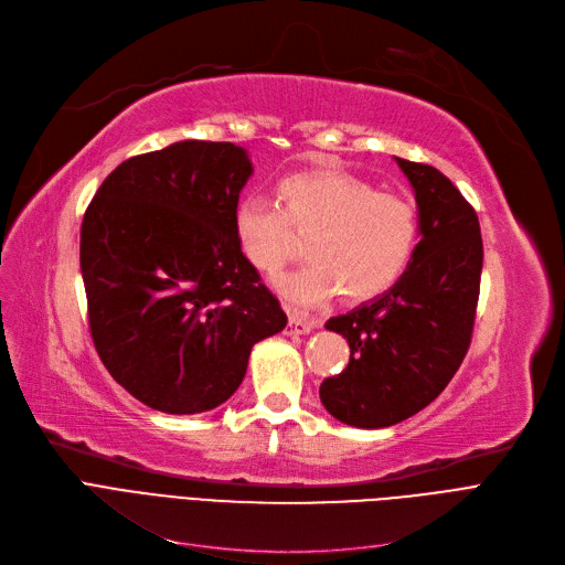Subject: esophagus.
I'll return each mask as SVG.
<instances>
[{"label": "esophagus", "instance_id": "esophagus-1", "mask_svg": "<svg viewBox=\"0 0 565 565\" xmlns=\"http://www.w3.org/2000/svg\"><path fill=\"white\" fill-rule=\"evenodd\" d=\"M315 326H317V321H308V319L298 317V315H289L285 333L287 335H306V333H310Z\"/></svg>", "mask_w": 565, "mask_h": 565}]
</instances>
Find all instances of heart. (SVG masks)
Listing matches in <instances>:
<instances>
[{
    "label": "heart",
    "instance_id": "b5f03b06",
    "mask_svg": "<svg viewBox=\"0 0 565 565\" xmlns=\"http://www.w3.org/2000/svg\"><path fill=\"white\" fill-rule=\"evenodd\" d=\"M280 195L285 210L267 198H244L235 232L250 267L267 276L310 242V267L276 282L291 303L319 308L338 294L362 303L406 271L417 242V210L406 195L379 191L335 166L287 178Z\"/></svg>",
    "mask_w": 565,
    "mask_h": 565
}]
</instances>
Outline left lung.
<instances>
[{
    "mask_svg": "<svg viewBox=\"0 0 565 565\" xmlns=\"http://www.w3.org/2000/svg\"><path fill=\"white\" fill-rule=\"evenodd\" d=\"M394 159L415 191L419 244L385 294L326 321L344 335L351 358L321 383V404L358 428L399 424L436 399L470 349L479 301L483 242L475 207L434 166Z\"/></svg>",
    "mask_w": 565,
    "mask_h": 565,
    "instance_id": "8db88e82",
    "label": "left lung"
}]
</instances>
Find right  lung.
<instances>
[{
    "label": "right lung",
    "mask_w": 565,
    "mask_h": 565,
    "mask_svg": "<svg viewBox=\"0 0 565 565\" xmlns=\"http://www.w3.org/2000/svg\"><path fill=\"white\" fill-rule=\"evenodd\" d=\"M250 175L235 143L178 141L122 161L84 214L79 264L95 351L154 411L221 406L242 385L253 344L287 326L237 244Z\"/></svg>",
    "instance_id": "obj_1"
}]
</instances>
